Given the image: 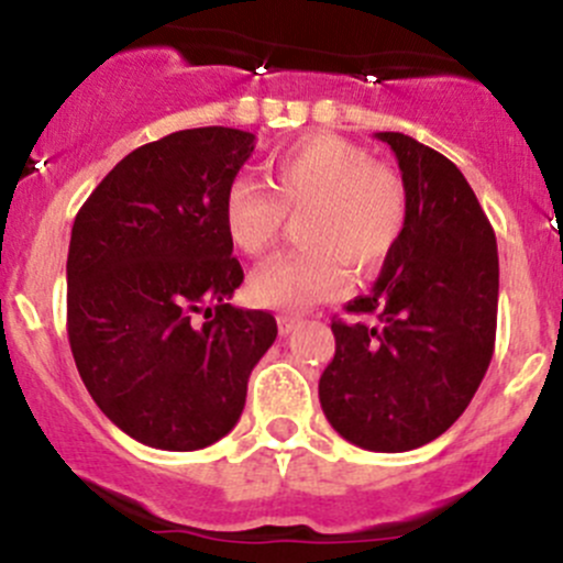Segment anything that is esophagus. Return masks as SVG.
<instances>
[{
  "mask_svg": "<svg viewBox=\"0 0 563 563\" xmlns=\"http://www.w3.org/2000/svg\"><path fill=\"white\" fill-rule=\"evenodd\" d=\"M277 327H280V334H291L294 329L302 327V318H297V316H280V318H277Z\"/></svg>",
  "mask_w": 563,
  "mask_h": 563,
  "instance_id": "esophagus-1",
  "label": "esophagus"
}]
</instances>
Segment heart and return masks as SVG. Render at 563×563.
Here are the masks:
<instances>
[{"mask_svg":"<svg viewBox=\"0 0 563 563\" xmlns=\"http://www.w3.org/2000/svg\"><path fill=\"white\" fill-rule=\"evenodd\" d=\"M269 185L234 176L220 214L229 240L261 255L277 240L286 212L308 209L299 253L275 255L250 277V299L261 308L302 313L349 288L351 266L371 272L406 229L402 179L365 150L332 133H313L269 161Z\"/></svg>","mask_w":563,"mask_h":563,"instance_id":"b5f03b06","label":"heart"}]
</instances>
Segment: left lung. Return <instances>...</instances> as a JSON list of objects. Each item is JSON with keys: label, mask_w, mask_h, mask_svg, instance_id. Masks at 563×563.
<instances>
[{"label": "left lung", "mask_w": 563, "mask_h": 563, "mask_svg": "<svg viewBox=\"0 0 563 563\" xmlns=\"http://www.w3.org/2000/svg\"><path fill=\"white\" fill-rule=\"evenodd\" d=\"M389 144L408 198L406 229L371 294L332 321L334 360L318 382L329 424L371 452H408L457 422L496 345L498 250L452 161L402 133Z\"/></svg>", "instance_id": "8db88e82"}]
</instances>
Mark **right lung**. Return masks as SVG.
<instances>
[{
  "mask_svg": "<svg viewBox=\"0 0 563 563\" xmlns=\"http://www.w3.org/2000/svg\"><path fill=\"white\" fill-rule=\"evenodd\" d=\"M253 150L255 135L234 128L152 141L108 172L73 223V360L100 411L155 450L223 439L277 338L275 316L229 305L245 272L220 203Z\"/></svg>",
  "mask_w": 563,
  "mask_h": 563,
  "instance_id": "right-lung-1",
  "label": "right lung"
}]
</instances>
